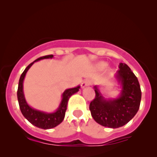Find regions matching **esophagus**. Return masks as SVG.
Instances as JSON below:
<instances>
[{
	"instance_id": "1",
	"label": "esophagus",
	"mask_w": 157,
	"mask_h": 157,
	"mask_svg": "<svg viewBox=\"0 0 157 157\" xmlns=\"http://www.w3.org/2000/svg\"><path fill=\"white\" fill-rule=\"evenodd\" d=\"M90 84H91V82L90 80H85L82 83V88H84L86 87V86H90Z\"/></svg>"
}]
</instances>
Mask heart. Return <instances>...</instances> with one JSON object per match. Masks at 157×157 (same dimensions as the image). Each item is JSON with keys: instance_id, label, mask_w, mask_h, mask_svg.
Masks as SVG:
<instances>
[{"instance_id": "1", "label": "heart", "mask_w": 157, "mask_h": 157, "mask_svg": "<svg viewBox=\"0 0 157 157\" xmlns=\"http://www.w3.org/2000/svg\"><path fill=\"white\" fill-rule=\"evenodd\" d=\"M106 66H107V63H104V62H101V63H99L98 64V65H96L97 68L99 69V70L104 69Z\"/></svg>"}]
</instances>
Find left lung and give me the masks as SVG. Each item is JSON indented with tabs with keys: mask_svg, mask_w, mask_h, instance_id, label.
<instances>
[{
	"mask_svg": "<svg viewBox=\"0 0 157 157\" xmlns=\"http://www.w3.org/2000/svg\"><path fill=\"white\" fill-rule=\"evenodd\" d=\"M115 75L121 86L120 94L116 98H105L94 86L95 98L90 102V110L94 121L109 128H118L135 117L140 107L141 90L138 80L125 63H120Z\"/></svg>",
	"mask_w": 157,
	"mask_h": 157,
	"instance_id": "left-lung-1",
	"label": "left lung"
}]
</instances>
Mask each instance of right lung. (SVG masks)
I'll return each mask as SVG.
<instances>
[{
  "instance_id": "add662e5",
  "label": "right lung",
  "mask_w": 157,
  "mask_h": 157,
  "mask_svg": "<svg viewBox=\"0 0 157 157\" xmlns=\"http://www.w3.org/2000/svg\"><path fill=\"white\" fill-rule=\"evenodd\" d=\"M53 57V55L44 56V57L38 58L37 59L30 63L21 75L19 81L18 90H17V99H18L19 108H20L22 115L33 125L44 129L54 128L63 121L69 98L73 94L78 92L79 89H80V86H78L76 87L65 90V92L62 94V100L59 107L55 112H52V113H46V112L38 111V110L34 109L33 108L30 107L28 105L26 100H25L24 92H23V82H24L25 75L34 63L39 61L40 59H52Z\"/></svg>"
}]
</instances>
